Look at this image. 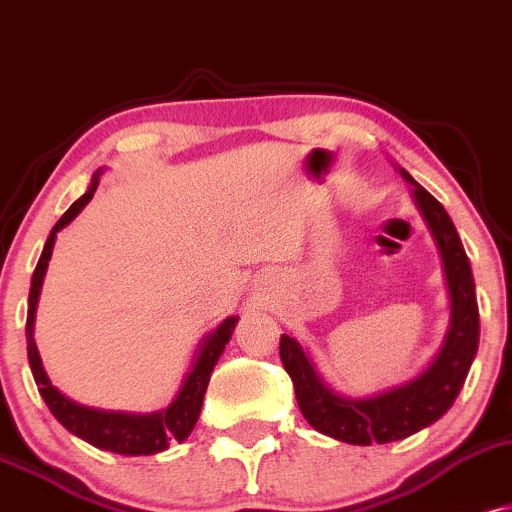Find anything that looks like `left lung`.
<instances>
[{
	"label": "left lung",
	"instance_id": "8db88e82",
	"mask_svg": "<svg viewBox=\"0 0 512 512\" xmlns=\"http://www.w3.org/2000/svg\"><path fill=\"white\" fill-rule=\"evenodd\" d=\"M438 246L446 275L450 318L441 347L431 362L407 381L366 398H350L330 388L318 374L311 354L282 333L280 359L292 378L299 410L316 431L352 446L390 443L417 434L446 414L462 390L479 347V306L474 278L462 242L446 208L412 174L398 167Z\"/></svg>",
	"mask_w": 512,
	"mask_h": 512
}]
</instances>
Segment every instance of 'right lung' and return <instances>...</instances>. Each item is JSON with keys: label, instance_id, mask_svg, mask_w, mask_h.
<instances>
[{"label": "right lung", "instance_id": "obj_1", "mask_svg": "<svg viewBox=\"0 0 512 512\" xmlns=\"http://www.w3.org/2000/svg\"><path fill=\"white\" fill-rule=\"evenodd\" d=\"M102 167L93 174L86 194L76 198L69 210L57 220L52 227L50 237H47L45 249H42L38 266H35L33 280H30V294H28V321H26V342H28V362L30 371H33L35 383L50 407L59 424L64 426L69 434L81 438V441L90 443V446L100 450H110V453L119 455H155L162 450L170 448L174 441H186L194 426L198 422V414L203 407V395H206L210 374H213L215 364H218L220 354L225 352V345L230 342L234 326H237L239 316H227L218 328H213L206 338L201 340L198 350L194 354L191 369L186 371L182 386H179L177 395L172 402L162 410L155 412H119V410H98V407L78 405L71 398H66L59 388L52 386L50 376H47L45 366H42L38 345H35L33 330H35V311H38V299L42 292V280H45L47 266H50L54 239L57 232H62L71 220L88 206L93 198L95 189H98Z\"/></svg>", "mask_w": 512, "mask_h": 512}]
</instances>
